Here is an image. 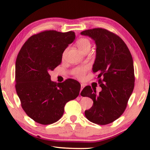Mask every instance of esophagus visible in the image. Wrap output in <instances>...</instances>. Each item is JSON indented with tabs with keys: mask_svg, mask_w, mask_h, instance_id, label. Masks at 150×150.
<instances>
[{
	"mask_svg": "<svg viewBox=\"0 0 150 150\" xmlns=\"http://www.w3.org/2000/svg\"><path fill=\"white\" fill-rule=\"evenodd\" d=\"M81 91H80V94H81V91L83 90V88L85 87V85L84 84H81Z\"/></svg>",
	"mask_w": 150,
	"mask_h": 150,
	"instance_id": "obj_1",
	"label": "esophagus"
}]
</instances>
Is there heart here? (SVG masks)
<instances>
[{
    "label": "heart",
    "mask_w": 150,
    "mask_h": 150,
    "mask_svg": "<svg viewBox=\"0 0 150 150\" xmlns=\"http://www.w3.org/2000/svg\"><path fill=\"white\" fill-rule=\"evenodd\" d=\"M77 45L81 52L83 53L85 52L86 50H90L91 44L90 40L87 38H81L77 42ZM87 67L79 68L77 70L75 71L74 74L75 75L76 77L79 79H82L85 73L87 70Z\"/></svg>",
    "instance_id": "b5f03b06"
}]
</instances>
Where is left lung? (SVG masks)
I'll return each instance as SVG.
<instances>
[{
  "mask_svg": "<svg viewBox=\"0 0 150 150\" xmlns=\"http://www.w3.org/2000/svg\"><path fill=\"white\" fill-rule=\"evenodd\" d=\"M92 38L96 44L93 73H98L102 91L87 86L82 96L93 100V105L85 111L88 120L100 125L112 122L122 115L134 87V69L132 55L120 37L108 30L93 28L81 32Z\"/></svg>",
  "mask_w": 150,
  "mask_h": 150,
  "instance_id": "left-lung-1",
  "label": "left lung"
}]
</instances>
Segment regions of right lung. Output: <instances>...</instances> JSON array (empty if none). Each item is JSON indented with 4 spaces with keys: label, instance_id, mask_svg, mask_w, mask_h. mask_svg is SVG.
<instances>
[{
    "label": "right lung",
    "instance_id": "obj_1",
    "mask_svg": "<svg viewBox=\"0 0 150 150\" xmlns=\"http://www.w3.org/2000/svg\"><path fill=\"white\" fill-rule=\"evenodd\" d=\"M75 38L72 31L45 30L30 37L18 53L15 87L23 110L38 123L47 125L59 120L65 104L79 94L77 81L56 83L49 74L61 64L63 52Z\"/></svg>",
    "mask_w": 150,
    "mask_h": 150
}]
</instances>
